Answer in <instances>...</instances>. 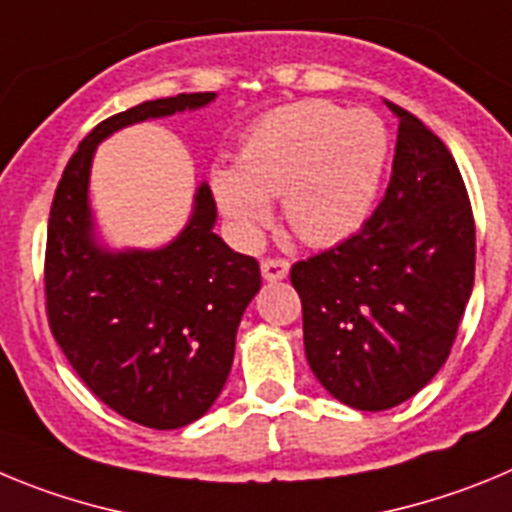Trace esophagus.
I'll return each instance as SVG.
<instances>
[{
  "mask_svg": "<svg viewBox=\"0 0 512 512\" xmlns=\"http://www.w3.org/2000/svg\"><path fill=\"white\" fill-rule=\"evenodd\" d=\"M260 270H262V278L270 280V283H273V280L288 278L290 265H288V262H285V260H280V257H275V260H262Z\"/></svg>",
  "mask_w": 512,
  "mask_h": 512,
  "instance_id": "34e87169",
  "label": "esophagus"
}]
</instances>
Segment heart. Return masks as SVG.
<instances>
[{"instance_id": "b5f03b06", "label": "heart", "mask_w": 512, "mask_h": 512, "mask_svg": "<svg viewBox=\"0 0 512 512\" xmlns=\"http://www.w3.org/2000/svg\"><path fill=\"white\" fill-rule=\"evenodd\" d=\"M390 163V132L367 109L326 99L270 109L247 127L239 163L219 160L209 183L239 239L255 242L283 199L290 229L326 247L365 227Z\"/></svg>"}]
</instances>
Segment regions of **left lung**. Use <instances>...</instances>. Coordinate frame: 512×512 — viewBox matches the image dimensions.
Listing matches in <instances>:
<instances>
[{
  "label": "left lung",
  "mask_w": 512,
  "mask_h": 512,
  "mask_svg": "<svg viewBox=\"0 0 512 512\" xmlns=\"http://www.w3.org/2000/svg\"><path fill=\"white\" fill-rule=\"evenodd\" d=\"M398 117L393 176L362 232L301 260L290 283L316 380L357 411H388L441 370L474 285V219L444 142Z\"/></svg>",
  "instance_id": "1"
}]
</instances>
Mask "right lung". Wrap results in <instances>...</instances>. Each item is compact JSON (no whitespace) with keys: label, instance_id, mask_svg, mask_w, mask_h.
I'll return each mask as SVG.
<instances>
[{"label":"right lung","instance_id":"right-lung-1","mask_svg":"<svg viewBox=\"0 0 512 512\" xmlns=\"http://www.w3.org/2000/svg\"><path fill=\"white\" fill-rule=\"evenodd\" d=\"M214 99V91L168 96L96 124L50 206L45 306L55 342L101 403L160 431L199 421L219 398L237 326L262 285L260 265L214 232L209 183L196 188L191 219L160 250L101 245L89 204L91 163L114 132Z\"/></svg>","mask_w":512,"mask_h":512}]
</instances>
